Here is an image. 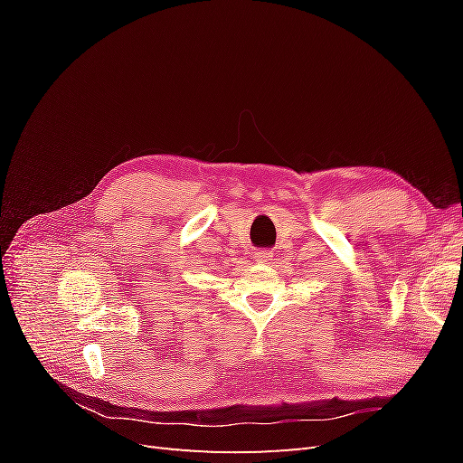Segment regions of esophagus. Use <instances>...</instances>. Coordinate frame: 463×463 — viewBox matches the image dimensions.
Returning a JSON list of instances; mask_svg holds the SVG:
<instances>
[{"label": "esophagus", "mask_w": 463, "mask_h": 463, "mask_svg": "<svg viewBox=\"0 0 463 463\" xmlns=\"http://www.w3.org/2000/svg\"><path fill=\"white\" fill-rule=\"evenodd\" d=\"M255 260H257V262H262V264L270 262V260H272V250H269V249L257 250V253H255Z\"/></svg>", "instance_id": "34e87169"}]
</instances>
